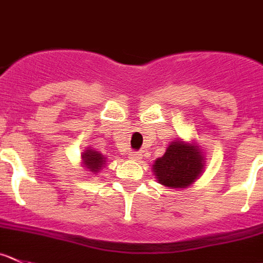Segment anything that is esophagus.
I'll use <instances>...</instances> for the list:
<instances>
[{"label": "esophagus", "mask_w": 263, "mask_h": 263, "mask_svg": "<svg viewBox=\"0 0 263 263\" xmlns=\"http://www.w3.org/2000/svg\"><path fill=\"white\" fill-rule=\"evenodd\" d=\"M141 158H142V154L140 152H131V154H129V159L135 160V162H139Z\"/></svg>", "instance_id": "1"}]
</instances>
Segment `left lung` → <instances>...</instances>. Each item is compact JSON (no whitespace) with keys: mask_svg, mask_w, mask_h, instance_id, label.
<instances>
[{"mask_svg":"<svg viewBox=\"0 0 263 263\" xmlns=\"http://www.w3.org/2000/svg\"><path fill=\"white\" fill-rule=\"evenodd\" d=\"M204 168V157L196 144L176 140L168 145L164 155L153 164L157 181L167 187L183 189L199 177Z\"/></svg>","mask_w":263,"mask_h":263,"instance_id":"obj_1","label":"left lung"}]
</instances>
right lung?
Segmentation results:
<instances>
[{
  "label": "right lung",
  "instance_id": "right-lung-1",
  "mask_svg": "<svg viewBox=\"0 0 263 263\" xmlns=\"http://www.w3.org/2000/svg\"><path fill=\"white\" fill-rule=\"evenodd\" d=\"M82 160L83 167L87 168L90 172L98 173L99 171H101L105 167L106 158L99 152H96V150L87 149L82 153Z\"/></svg>",
  "mask_w": 263,
  "mask_h": 263
}]
</instances>
